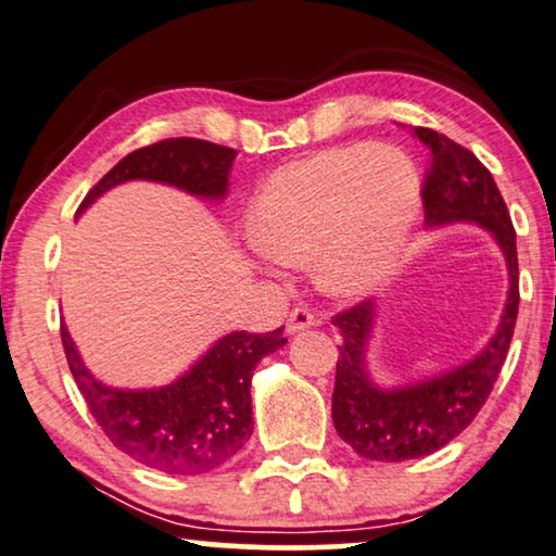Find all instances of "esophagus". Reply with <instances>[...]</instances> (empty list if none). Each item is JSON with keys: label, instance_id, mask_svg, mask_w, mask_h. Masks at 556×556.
<instances>
[{"label": "esophagus", "instance_id": "1", "mask_svg": "<svg viewBox=\"0 0 556 556\" xmlns=\"http://www.w3.org/2000/svg\"><path fill=\"white\" fill-rule=\"evenodd\" d=\"M315 323H317V319H315V315H312L309 309L296 307V309L289 312V317H287V332L289 334H296V332L307 330V327H312Z\"/></svg>", "mask_w": 556, "mask_h": 556}]
</instances>
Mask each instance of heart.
<instances>
[{
    "mask_svg": "<svg viewBox=\"0 0 556 556\" xmlns=\"http://www.w3.org/2000/svg\"><path fill=\"white\" fill-rule=\"evenodd\" d=\"M424 184L393 146H345L285 163L256 191L249 233L269 260L312 264L334 296L386 287L408 254Z\"/></svg>",
    "mask_w": 556,
    "mask_h": 556,
    "instance_id": "b5f03b06",
    "label": "heart"
}]
</instances>
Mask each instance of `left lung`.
<instances>
[{"instance_id":"1","label":"left lung","mask_w":556,"mask_h":556,"mask_svg":"<svg viewBox=\"0 0 556 556\" xmlns=\"http://www.w3.org/2000/svg\"><path fill=\"white\" fill-rule=\"evenodd\" d=\"M431 153L424 186L428 229L471 224L489 231L506 262L509 292L486 345L448 370L386 386L370 370L378 302L367 300L332 319L342 334L334 372L332 420L342 441L370 460H410L451 443L476 418L509 353L519 312L516 233L494 176L464 146L431 128H410Z\"/></svg>"}]
</instances>
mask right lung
<instances>
[{
  "label": "right lung",
  "mask_w": 556,
  "mask_h": 556,
  "mask_svg": "<svg viewBox=\"0 0 556 556\" xmlns=\"http://www.w3.org/2000/svg\"><path fill=\"white\" fill-rule=\"evenodd\" d=\"M237 151L199 138H168L125 155L100 178L77 208L83 216L115 186L151 181L203 201H224ZM275 332H229L189 370L159 388H115L98 380L77 350L67 325L60 334L70 372L92 418L115 448L138 464L174 476L214 471L252 435V375L260 359L287 345Z\"/></svg>",
  "instance_id": "obj_1"
}]
</instances>
